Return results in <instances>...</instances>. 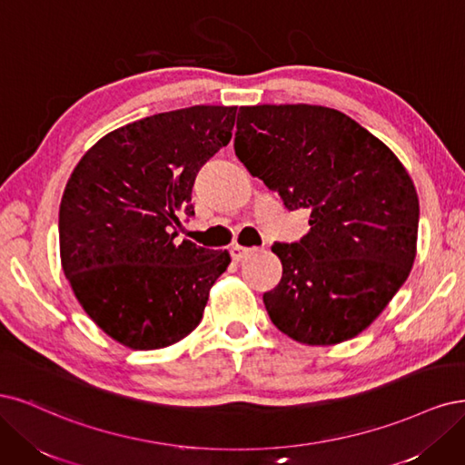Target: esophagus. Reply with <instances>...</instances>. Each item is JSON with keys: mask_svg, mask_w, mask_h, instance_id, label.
Segmentation results:
<instances>
[{"mask_svg": "<svg viewBox=\"0 0 465 465\" xmlns=\"http://www.w3.org/2000/svg\"><path fill=\"white\" fill-rule=\"evenodd\" d=\"M252 252H254V249L242 247V245H233V247L230 249V254H232L233 261H243V259H247L249 254H252Z\"/></svg>", "mask_w": 465, "mask_h": 465, "instance_id": "obj_1", "label": "esophagus"}]
</instances>
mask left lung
I'll return each instance as SVG.
<instances>
[{
    "label": "left lung",
    "mask_w": 465,
    "mask_h": 465,
    "mask_svg": "<svg viewBox=\"0 0 465 465\" xmlns=\"http://www.w3.org/2000/svg\"><path fill=\"white\" fill-rule=\"evenodd\" d=\"M233 146L288 211L309 213L307 235L272 245L283 274L262 295L268 317L309 346L365 331L415 259L419 199L406 168L350 115L309 104L239 108Z\"/></svg>",
    "instance_id": "1"
}]
</instances>
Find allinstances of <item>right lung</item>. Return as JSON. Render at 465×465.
Segmentation results:
<instances>
[{
    "instance_id": "add662e5",
    "label": "right lung",
    "mask_w": 465,
    "mask_h": 465,
    "mask_svg": "<svg viewBox=\"0 0 465 465\" xmlns=\"http://www.w3.org/2000/svg\"><path fill=\"white\" fill-rule=\"evenodd\" d=\"M237 108L193 106L112 131L73 170L59 252L79 303L131 350H160L199 326L228 251L177 243L204 163L232 139Z\"/></svg>"
}]
</instances>
